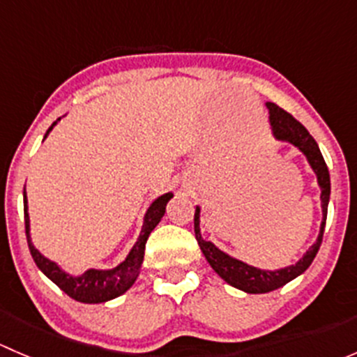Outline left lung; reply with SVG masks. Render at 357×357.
Returning a JSON list of instances; mask_svg holds the SVG:
<instances>
[{"instance_id":"left-lung-1","label":"left lung","mask_w":357,"mask_h":357,"mask_svg":"<svg viewBox=\"0 0 357 357\" xmlns=\"http://www.w3.org/2000/svg\"><path fill=\"white\" fill-rule=\"evenodd\" d=\"M266 107L269 109V121H271L273 132L278 139L283 142H290L291 145L297 146L305 157L307 162L311 164L312 171L318 176V183L321 186V207H323V221H321V229H319V236L316 240V243L309 248L304 254V257L298 262H295L294 266L289 268L278 269V271H264V269L252 268V266L245 264V262L238 261V259L229 257L228 254L219 250L214 243L207 242V240L202 238L200 235V208L197 207L195 211V238L199 242L200 250L204 252L205 259L211 264V268L225 280L226 283H229L235 289H240L247 294H268L280 287L287 285L294 278H297L298 275L305 271V269L311 266V262L314 261L316 254H318L319 247L323 242V233H325V225H326V214H328V200H330V172L326 167V162L323 158L321 152H319L318 143L314 142L311 135L307 132V129L294 117L289 112L280 109L276 103L268 102Z\"/></svg>"}]
</instances>
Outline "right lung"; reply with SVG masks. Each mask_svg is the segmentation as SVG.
Returning <instances> with one entry per match:
<instances>
[{
    "instance_id": "add662e5",
    "label": "right lung",
    "mask_w": 357,
    "mask_h": 357,
    "mask_svg": "<svg viewBox=\"0 0 357 357\" xmlns=\"http://www.w3.org/2000/svg\"><path fill=\"white\" fill-rule=\"evenodd\" d=\"M60 121V119H56ZM56 122H53L50 126V129L46 131V136L52 131L53 126ZM45 136V138H46ZM172 199V193H165V195L158 197V199L150 205V208L146 211L145 222H143V229L139 233L138 242L135 243V247L131 248L129 255L126 257L124 262L117 266V268L109 269V271H102V269H88L84 275L81 276H70L67 273H63L59 266L53 261L46 259L45 255L39 254L36 250L34 245L31 242V235H29V214H27V199H25V188H24V219H25V235H27V243L29 250H31L32 259H34L36 266L59 287L60 290H63L68 297H72L74 301L84 302V304H100V302H107L110 298L119 297V295L124 294L126 290L131 289L132 283L136 282L139 275V269H142L143 255H145V245L149 235L153 231V228L160 222L162 215L165 212V205Z\"/></svg>"
}]
</instances>
